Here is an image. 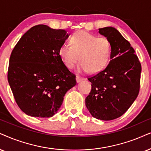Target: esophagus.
Here are the masks:
<instances>
[{"label":"esophagus","mask_w":151,"mask_h":151,"mask_svg":"<svg viewBox=\"0 0 151 151\" xmlns=\"http://www.w3.org/2000/svg\"><path fill=\"white\" fill-rule=\"evenodd\" d=\"M85 78L81 77V76H79V75H77V77H76V80H77V82H80L81 81H83V80H84Z\"/></svg>","instance_id":"obj_1"}]
</instances>
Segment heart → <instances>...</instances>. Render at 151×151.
<instances>
[{
  "instance_id": "heart-1",
  "label": "heart",
  "mask_w": 151,
  "mask_h": 151,
  "mask_svg": "<svg viewBox=\"0 0 151 151\" xmlns=\"http://www.w3.org/2000/svg\"><path fill=\"white\" fill-rule=\"evenodd\" d=\"M70 45L63 44L59 49V55L69 69L74 68L79 60L80 71L97 73L109 62L112 45L107 37L79 30L70 37Z\"/></svg>"
}]
</instances>
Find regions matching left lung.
<instances>
[{
	"label": "left lung",
	"instance_id": "1",
	"mask_svg": "<svg viewBox=\"0 0 151 151\" xmlns=\"http://www.w3.org/2000/svg\"><path fill=\"white\" fill-rule=\"evenodd\" d=\"M99 33L111 42V60L104 70L88 77L92 88L86 105L94 118L111 121L123 115L138 96L142 65L130 43L117 30L105 27Z\"/></svg>",
	"mask_w": 151,
	"mask_h": 151
}]
</instances>
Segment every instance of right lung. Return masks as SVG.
Returning a JSON list of instances; mask_svg holds the SVG:
<instances>
[{
	"mask_svg": "<svg viewBox=\"0 0 151 151\" xmlns=\"http://www.w3.org/2000/svg\"><path fill=\"white\" fill-rule=\"evenodd\" d=\"M68 37L65 30L33 26L11 53L7 79L20 109L28 116L49 118L62 105L75 74L63 62L59 49Z\"/></svg>",
	"mask_w": 151,
	"mask_h": 151,
	"instance_id": "obj_1",
	"label": "right lung"
}]
</instances>
